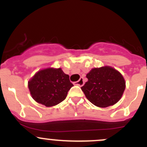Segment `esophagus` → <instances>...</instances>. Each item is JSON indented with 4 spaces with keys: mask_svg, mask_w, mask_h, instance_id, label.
Instances as JSON below:
<instances>
[{
    "mask_svg": "<svg viewBox=\"0 0 147 147\" xmlns=\"http://www.w3.org/2000/svg\"><path fill=\"white\" fill-rule=\"evenodd\" d=\"M75 84H77V85L78 86H82L83 84H84V81H83V78H81L78 81H77V82H75Z\"/></svg>",
    "mask_w": 147,
    "mask_h": 147,
    "instance_id": "obj_1",
    "label": "esophagus"
}]
</instances>
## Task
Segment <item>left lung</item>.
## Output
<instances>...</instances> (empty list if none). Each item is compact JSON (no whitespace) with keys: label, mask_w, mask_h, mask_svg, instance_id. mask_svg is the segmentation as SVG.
I'll list each match as a JSON object with an SVG mask.
<instances>
[{"label":"left lung","mask_w":147,"mask_h":147,"mask_svg":"<svg viewBox=\"0 0 147 147\" xmlns=\"http://www.w3.org/2000/svg\"><path fill=\"white\" fill-rule=\"evenodd\" d=\"M86 77L88 81L81 89L93 105L107 107L114 105L121 99L126 82L121 74L113 67L93 68Z\"/></svg>","instance_id":"obj_1"}]
</instances>
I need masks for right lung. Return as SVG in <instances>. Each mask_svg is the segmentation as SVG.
<instances>
[{
	"instance_id": "obj_1",
	"label": "right lung",
	"mask_w": 147,
	"mask_h": 147,
	"mask_svg": "<svg viewBox=\"0 0 147 147\" xmlns=\"http://www.w3.org/2000/svg\"><path fill=\"white\" fill-rule=\"evenodd\" d=\"M69 75L61 68H46L38 71L28 82L32 98L46 107H53L66 98L73 86Z\"/></svg>"
}]
</instances>
